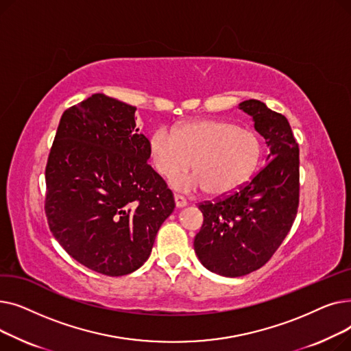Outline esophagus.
Segmentation results:
<instances>
[{"label": "esophagus", "mask_w": 351, "mask_h": 351, "mask_svg": "<svg viewBox=\"0 0 351 351\" xmlns=\"http://www.w3.org/2000/svg\"><path fill=\"white\" fill-rule=\"evenodd\" d=\"M173 199H175V205H176V208H185L186 205H188V202H186V199L183 197V196H180V195H173Z\"/></svg>", "instance_id": "obj_1"}]
</instances>
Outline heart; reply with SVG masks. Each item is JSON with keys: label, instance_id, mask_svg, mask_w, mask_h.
I'll list each match as a JSON object with an SVG mask.
<instances>
[{"label": "heart", "instance_id": "heart-1", "mask_svg": "<svg viewBox=\"0 0 351 351\" xmlns=\"http://www.w3.org/2000/svg\"><path fill=\"white\" fill-rule=\"evenodd\" d=\"M149 159L163 178L191 169L193 175L171 180L175 189L223 197L241 189L253 176L262 159V142L253 132L225 121H192L175 134L159 128L147 141Z\"/></svg>", "mask_w": 351, "mask_h": 351}]
</instances>
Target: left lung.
<instances>
[{"instance_id":"8db88e82","label":"left lung","mask_w":351,"mask_h":351,"mask_svg":"<svg viewBox=\"0 0 351 351\" xmlns=\"http://www.w3.org/2000/svg\"><path fill=\"white\" fill-rule=\"evenodd\" d=\"M269 146L267 163L246 186L199 205L204 225L195 253L208 270L239 278L261 269L287 236L299 206V146L285 115L266 104H239Z\"/></svg>"}]
</instances>
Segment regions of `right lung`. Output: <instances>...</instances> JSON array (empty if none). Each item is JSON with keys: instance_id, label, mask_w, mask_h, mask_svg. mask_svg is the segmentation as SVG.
<instances>
[{"instance_id": "obj_1", "label": "right lung", "mask_w": 351, "mask_h": 351, "mask_svg": "<svg viewBox=\"0 0 351 351\" xmlns=\"http://www.w3.org/2000/svg\"><path fill=\"white\" fill-rule=\"evenodd\" d=\"M135 110L104 94L68 108L45 169L53 237L72 259L105 276L139 269L175 209L172 192L147 165Z\"/></svg>"}]
</instances>
